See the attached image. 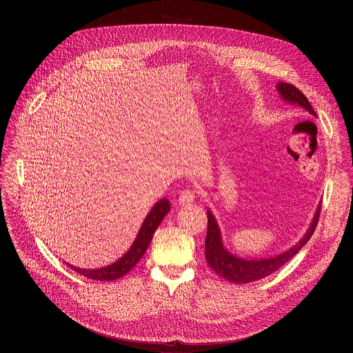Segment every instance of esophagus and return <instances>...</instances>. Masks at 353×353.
<instances>
[{
  "label": "esophagus",
  "instance_id": "obj_1",
  "mask_svg": "<svg viewBox=\"0 0 353 353\" xmlns=\"http://www.w3.org/2000/svg\"><path fill=\"white\" fill-rule=\"evenodd\" d=\"M195 199V192L192 190H184L180 195H179V205L181 207H187V205H191L194 203Z\"/></svg>",
  "mask_w": 353,
  "mask_h": 353
}]
</instances>
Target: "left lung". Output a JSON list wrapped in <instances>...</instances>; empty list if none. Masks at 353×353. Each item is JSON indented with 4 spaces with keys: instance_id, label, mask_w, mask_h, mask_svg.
<instances>
[{
    "instance_id": "1",
    "label": "left lung",
    "mask_w": 353,
    "mask_h": 353,
    "mask_svg": "<svg viewBox=\"0 0 353 353\" xmlns=\"http://www.w3.org/2000/svg\"><path fill=\"white\" fill-rule=\"evenodd\" d=\"M276 89L281 94V97L285 100V102L299 105L300 108L306 109L310 114L317 116L316 112L313 110L310 102L307 97L301 93L296 86L286 83V82H278ZM320 210L321 207L317 208L316 215L313 218V222L303 236L296 245L290 247L285 253L276 256V257H270V259H260V260H245L237 256L230 254L229 251L223 247L222 237H221V230L216 223V219L214 218L212 212L208 210V230H207V239H205V259L208 261V265L222 278L234 282V283H248V282H254L259 279H263L276 270H279L283 264H286L293 256H296L300 248L303 247L310 237L313 236L316 226L319 223L320 218Z\"/></svg>"
}]
</instances>
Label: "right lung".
Wrapping results in <instances>:
<instances>
[{"instance_id": "right-lung-1", "label": "right lung", "mask_w": 353, "mask_h": 353, "mask_svg": "<svg viewBox=\"0 0 353 353\" xmlns=\"http://www.w3.org/2000/svg\"><path fill=\"white\" fill-rule=\"evenodd\" d=\"M169 211H170L169 199L162 198L161 201H158V203L154 205V208L150 210V212L148 214V216L145 218V221L138 232V236L134 240L130 250L116 263H113L108 267H103V268H96V270L78 268L71 264H68V267L93 281H114V279L124 276L142 259L150 240H152V237H154L155 230L158 229L162 219L168 215Z\"/></svg>"}]
</instances>
